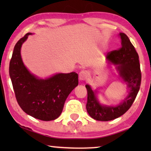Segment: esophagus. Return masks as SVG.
<instances>
[{"label":"esophagus","mask_w":151,"mask_h":151,"mask_svg":"<svg viewBox=\"0 0 151 151\" xmlns=\"http://www.w3.org/2000/svg\"><path fill=\"white\" fill-rule=\"evenodd\" d=\"M88 78V73L85 70H82L79 73V78L80 80H86Z\"/></svg>","instance_id":"obj_1"}]
</instances>
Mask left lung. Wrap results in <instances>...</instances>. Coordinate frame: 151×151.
Here are the masks:
<instances>
[{
	"label": "left lung",
	"instance_id": "left-lung-1",
	"mask_svg": "<svg viewBox=\"0 0 151 151\" xmlns=\"http://www.w3.org/2000/svg\"><path fill=\"white\" fill-rule=\"evenodd\" d=\"M121 47L117 50L107 53L106 59L117 65L119 76L130 88L129 96L119 105L116 106H102L95 96L90 86L86 84L87 103L86 110L91 117L99 121H109L116 119L127 112L133 104L141 85L142 73L140 70L139 55L135 47L124 33H119Z\"/></svg>",
	"mask_w": 151,
	"mask_h": 151
}]
</instances>
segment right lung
Here are the masks:
<instances>
[{
	"label": "right lung",
	"instance_id": "right-lung-1",
	"mask_svg": "<svg viewBox=\"0 0 151 151\" xmlns=\"http://www.w3.org/2000/svg\"><path fill=\"white\" fill-rule=\"evenodd\" d=\"M31 33L20 39L14 47L9 63V76L18 104L24 112L35 118L51 121L58 118L72 90L78 86L75 72L58 73L46 80L38 79L24 67L20 48Z\"/></svg>",
	"mask_w": 151,
	"mask_h": 151
}]
</instances>
